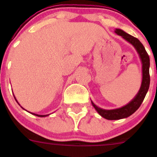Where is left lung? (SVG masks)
<instances>
[{
  "label": "left lung",
  "instance_id": "8db88e82",
  "mask_svg": "<svg viewBox=\"0 0 157 157\" xmlns=\"http://www.w3.org/2000/svg\"><path fill=\"white\" fill-rule=\"evenodd\" d=\"M115 33L118 36H121L124 40L127 41L130 44H131L137 51L142 64V82L140 90H139L137 95L134 96V99L131 102H128L127 105H124L121 108L110 109V110L103 109L95 105L93 101L91 100L92 105L96 109V112L101 116L108 120H118L121 119V118H125L132 115L133 113H134L143 102L145 96H146L147 91L149 90L150 82V72H149L150 58H149L148 54H147L146 50H145V48L142 45L141 42L137 38L128 34L127 33H125L121 29H115Z\"/></svg>",
  "mask_w": 157,
  "mask_h": 157
}]
</instances>
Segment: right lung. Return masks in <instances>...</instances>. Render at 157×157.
<instances>
[{"instance_id":"right-lung-1","label":"right lung","mask_w":157,"mask_h":157,"mask_svg":"<svg viewBox=\"0 0 157 157\" xmlns=\"http://www.w3.org/2000/svg\"><path fill=\"white\" fill-rule=\"evenodd\" d=\"M13 96H14V95H13ZM14 98H15V100L17 101V103L19 104V102H17V99H16V97L15 96H14ZM19 105H20V104H19ZM22 108H23V107H22ZM25 110H26V109H25ZM29 113H31V114H33V115H36V116H38V117H46V116H48V115H38V114H35V113H33V112H29Z\"/></svg>"}]
</instances>
